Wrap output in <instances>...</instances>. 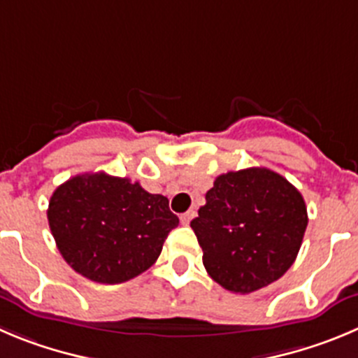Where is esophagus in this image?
I'll return each mask as SVG.
<instances>
[{"label":"esophagus","mask_w":358,"mask_h":358,"mask_svg":"<svg viewBox=\"0 0 358 358\" xmlns=\"http://www.w3.org/2000/svg\"><path fill=\"white\" fill-rule=\"evenodd\" d=\"M194 215H196V212L194 210H189V212H185V213H182V215H180V220H182V224H189L190 220L194 219Z\"/></svg>","instance_id":"esophagus-1"}]
</instances>
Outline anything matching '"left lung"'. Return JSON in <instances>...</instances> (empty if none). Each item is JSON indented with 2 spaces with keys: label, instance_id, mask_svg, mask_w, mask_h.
Masks as SVG:
<instances>
[{
  "label": "left lung",
  "instance_id": "1",
  "mask_svg": "<svg viewBox=\"0 0 358 358\" xmlns=\"http://www.w3.org/2000/svg\"><path fill=\"white\" fill-rule=\"evenodd\" d=\"M190 228L206 272L233 293H252L293 265L307 228L302 194L279 173L249 168L217 176Z\"/></svg>",
  "mask_w": 358,
  "mask_h": 358
}]
</instances>
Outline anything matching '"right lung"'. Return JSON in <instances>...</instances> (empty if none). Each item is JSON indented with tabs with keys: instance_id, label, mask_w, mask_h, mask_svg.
<instances>
[{
	"instance_id": "obj_1",
	"label": "right lung",
	"mask_w": 358,
	"mask_h": 358,
	"mask_svg": "<svg viewBox=\"0 0 358 358\" xmlns=\"http://www.w3.org/2000/svg\"><path fill=\"white\" fill-rule=\"evenodd\" d=\"M48 219L63 259L102 285H120L148 270L178 226L166 196L102 171L62 183Z\"/></svg>"
}]
</instances>
